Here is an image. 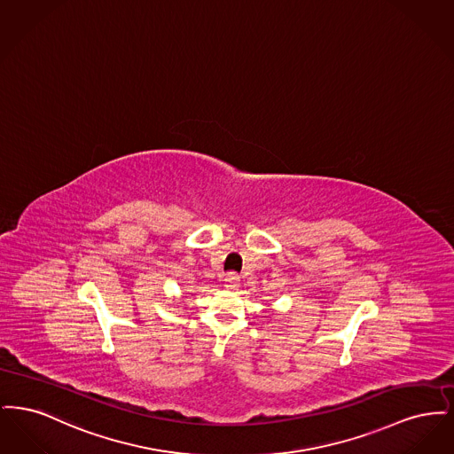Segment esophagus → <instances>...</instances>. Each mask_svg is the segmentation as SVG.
<instances>
[{"instance_id": "34e87169", "label": "esophagus", "mask_w": 454, "mask_h": 454, "mask_svg": "<svg viewBox=\"0 0 454 454\" xmlns=\"http://www.w3.org/2000/svg\"><path fill=\"white\" fill-rule=\"evenodd\" d=\"M224 286H226L228 289H238V286H239V276H238L237 272H228V274H226Z\"/></svg>"}]
</instances>
